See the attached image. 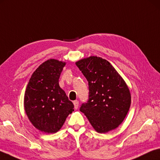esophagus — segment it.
<instances>
[{
	"label": "esophagus",
	"instance_id": "34e87169",
	"mask_svg": "<svg viewBox=\"0 0 160 160\" xmlns=\"http://www.w3.org/2000/svg\"><path fill=\"white\" fill-rule=\"evenodd\" d=\"M73 104H74V107L75 109H78V106H79V101H73Z\"/></svg>",
	"mask_w": 160,
	"mask_h": 160
}]
</instances>
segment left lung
<instances>
[{
  "label": "left lung",
  "instance_id": "left-lung-1",
  "mask_svg": "<svg viewBox=\"0 0 160 160\" xmlns=\"http://www.w3.org/2000/svg\"><path fill=\"white\" fill-rule=\"evenodd\" d=\"M75 64L88 81L89 97L80 110L98 133H106L120 125L131 105V94L125 82L110 63L89 57Z\"/></svg>",
  "mask_w": 160,
  "mask_h": 160
}]
</instances>
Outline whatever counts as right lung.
Listing matches in <instances>:
<instances>
[{
	"label": "right lung",
	"mask_w": 160,
	"mask_h": 160,
	"mask_svg": "<svg viewBox=\"0 0 160 160\" xmlns=\"http://www.w3.org/2000/svg\"><path fill=\"white\" fill-rule=\"evenodd\" d=\"M66 63L56 59L42 63L32 74L24 95V108L33 126L41 132H58L74 106L60 88L59 79Z\"/></svg>",
	"instance_id": "add662e5"
}]
</instances>
